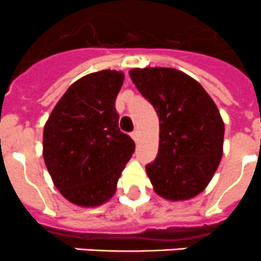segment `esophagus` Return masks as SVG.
I'll return each mask as SVG.
<instances>
[{
  "label": "esophagus",
  "instance_id": "1",
  "mask_svg": "<svg viewBox=\"0 0 261 261\" xmlns=\"http://www.w3.org/2000/svg\"><path fill=\"white\" fill-rule=\"evenodd\" d=\"M132 138H133V141L137 142L138 141V137H140V135H138V130H135V132H132Z\"/></svg>",
  "mask_w": 261,
  "mask_h": 261
}]
</instances>
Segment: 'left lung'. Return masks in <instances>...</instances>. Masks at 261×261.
Wrapping results in <instances>:
<instances>
[{"label":"left lung","instance_id":"left-lung-1","mask_svg":"<svg viewBox=\"0 0 261 261\" xmlns=\"http://www.w3.org/2000/svg\"><path fill=\"white\" fill-rule=\"evenodd\" d=\"M130 80L159 119L158 154L146 166L154 192L190 200L206 188L223 153L225 124L204 87L172 68H136Z\"/></svg>","mask_w":261,"mask_h":261}]
</instances>
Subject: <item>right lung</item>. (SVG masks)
Returning a JSON list of instances; mask_svg holds the SVG:
<instances>
[{
    "mask_svg": "<svg viewBox=\"0 0 261 261\" xmlns=\"http://www.w3.org/2000/svg\"><path fill=\"white\" fill-rule=\"evenodd\" d=\"M124 73L100 70L80 78L61 96L43 132V156L68 201L94 208L116 192L135 142L119 129L115 100Z\"/></svg>",
    "mask_w": 261,
    "mask_h": 261,
    "instance_id": "obj_1",
    "label": "right lung"
}]
</instances>
